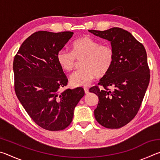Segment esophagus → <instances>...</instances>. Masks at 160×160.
Segmentation results:
<instances>
[{
    "instance_id": "1",
    "label": "esophagus",
    "mask_w": 160,
    "mask_h": 160,
    "mask_svg": "<svg viewBox=\"0 0 160 160\" xmlns=\"http://www.w3.org/2000/svg\"><path fill=\"white\" fill-rule=\"evenodd\" d=\"M84 90H85V94H88L89 92V89L88 88H84Z\"/></svg>"
}]
</instances>
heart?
<instances>
[{"mask_svg":"<svg viewBox=\"0 0 160 160\" xmlns=\"http://www.w3.org/2000/svg\"><path fill=\"white\" fill-rule=\"evenodd\" d=\"M71 51H59L56 61L61 68L71 72L80 61V70L75 72L70 78L72 87L88 86L96 76L106 75L112 68L115 59L113 48L109 44H101L99 41L89 36H82L71 44Z\"/></svg>","mask_w":160,"mask_h":160,"instance_id":"b5f03b06","label":"heart"}]
</instances>
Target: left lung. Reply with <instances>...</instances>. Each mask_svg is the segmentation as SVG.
<instances>
[{
  "label": "left lung",
  "instance_id": "8db88e82",
  "mask_svg": "<svg viewBox=\"0 0 160 160\" xmlns=\"http://www.w3.org/2000/svg\"><path fill=\"white\" fill-rule=\"evenodd\" d=\"M89 32L111 42L115 59L112 68L90 89L99 97L94 117L107 128H119L128 123L138 112L150 82L145 48L128 31L113 28ZM109 86L114 88L111 91Z\"/></svg>",
  "mask_w": 160,
  "mask_h": 160
}]
</instances>
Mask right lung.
Wrapping results in <instances>:
<instances>
[{"mask_svg":"<svg viewBox=\"0 0 160 160\" xmlns=\"http://www.w3.org/2000/svg\"><path fill=\"white\" fill-rule=\"evenodd\" d=\"M73 32H34L19 48L13 61L15 91L27 113L38 126L51 131L72 122L75 107L85 95L82 88L66 89L68 79L56 55Z\"/></svg>","mask_w":160,"mask_h":160,"instance_id":"right-lung-1","label":"right lung"}]
</instances>
